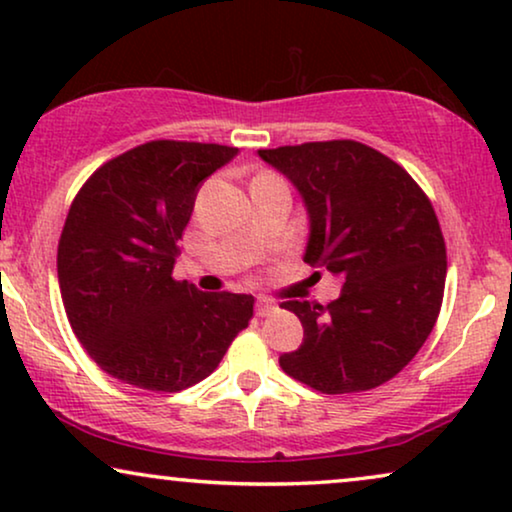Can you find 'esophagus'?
<instances>
[{
	"label": "esophagus",
	"mask_w": 512,
	"mask_h": 512,
	"mask_svg": "<svg viewBox=\"0 0 512 512\" xmlns=\"http://www.w3.org/2000/svg\"><path fill=\"white\" fill-rule=\"evenodd\" d=\"M275 312V303H272V300H268V298H258L256 300V314L258 317H268V314H272Z\"/></svg>",
	"instance_id": "34e87169"
}]
</instances>
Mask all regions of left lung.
I'll return each instance as SVG.
<instances>
[{"instance_id": "left-lung-1", "label": "left lung", "mask_w": 512, "mask_h": 512, "mask_svg": "<svg viewBox=\"0 0 512 512\" xmlns=\"http://www.w3.org/2000/svg\"><path fill=\"white\" fill-rule=\"evenodd\" d=\"M258 156L305 202L303 261L345 282L328 305L282 303L303 324V345L279 366L321 394L380 387L415 359L443 303L445 240L429 198L401 165L352 139Z\"/></svg>"}]
</instances>
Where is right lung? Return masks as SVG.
Listing matches in <instances>:
<instances>
[{"mask_svg":"<svg viewBox=\"0 0 512 512\" xmlns=\"http://www.w3.org/2000/svg\"><path fill=\"white\" fill-rule=\"evenodd\" d=\"M235 146L158 139L93 172L69 207L58 282L72 331L104 373L149 391L193 387L249 326L254 296L172 277L202 181Z\"/></svg>","mask_w":512,"mask_h":512,"instance_id":"obj_1","label":"right lung"}]
</instances>
